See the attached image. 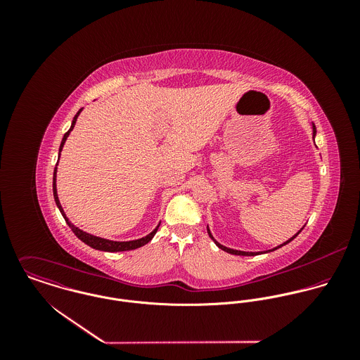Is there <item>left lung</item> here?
Instances as JSON below:
<instances>
[{"instance_id": "obj_1", "label": "left lung", "mask_w": 360, "mask_h": 360, "mask_svg": "<svg viewBox=\"0 0 360 360\" xmlns=\"http://www.w3.org/2000/svg\"><path fill=\"white\" fill-rule=\"evenodd\" d=\"M314 136H316V126H314V124H313V137H314ZM300 233H301V231H298V233H297V234H295V236H294V237H292V238H290V240H288V241H287V243H284V244H283V245H285V244H288V243H291V241H292V240H294V238H295V237H297V236H298V234H300ZM207 234H209V237H210V238H212V240H213V241H214V244H216V245H217V247H219V248H220V250H223V251H226V252H229V254H233V255H241V257H254V255H257V254H262V252H244V251H237V250H231V248H227V247H224V245H221V244H219V243H217V241H216V240H214V238H213V236H212V234H210V231H209V229H207ZM283 245H278V247H276V248H273V250H271V251H274V250H277V248H280V247H283ZM266 252H270V251H266ZM266 252H264V254H266Z\"/></svg>"}]
</instances>
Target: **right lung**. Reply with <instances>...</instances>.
I'll return each instance as SVG.
<instances>
[{"instance_id":"right-lung-1","label":"right lung","mask_w":360,"mask_h":360,"mask_svg":"<svg viewBox=\"0 0 360 360\" xmlns=\"http://www.w3.org/2000/svg\"><path fill=\"white\" fill-rule=\"evenodd\" d=\"M83 109V108H82ZM82 109L75 115V117H73V122H72V126H70V129L65 133V136H63V139H62V143H60V146H59V154H60V151H62V148H63V144H65V141H66V139H68V136H69V133L73 130V127H75V124H76V120H77V116L80 115V112H82ZM52 191H53V200H55V202H56V206L59 207V210H60V213H62V216H63V219L66 220V223L69 224V227L72 229V231L75 233V236L79 238V240H82L84 244H87L89 247H91V248H94V250H100V251H106V252H122V251H131V250H136V248H140V247H143V245H146V244H148L153 238H154L155 233L158 231V227H159V224L156 226V229H155L153 233H150L148 236H146V237H143V238H140V240H134V241H110V240H105V238H101V237H96V236H91V234H89V233H86V231H83V230H80V229H77V227H75L70 221H69V219L66 217V214H65V212H63V209H62V206H60V202H59V198H58V194H56V167L53 169V179H52Z\"/></svg>"}]
</instances>
